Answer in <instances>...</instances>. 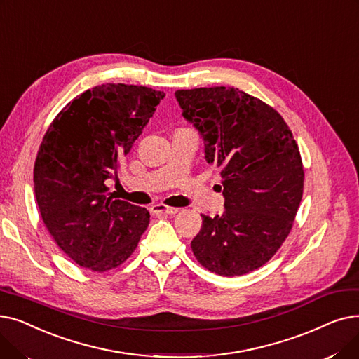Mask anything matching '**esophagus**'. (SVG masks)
Returning a JSON list of instances; mask_svg holds the SVG:
<instances>
[{
	"label": "esophagus",
	"mask_w": 359,
	"mask_h": 359,
	"mask_svg": "<svg viewBox=\"0 0 359 359\" xmlns=\"http://www.w3.org/2000/svg\"><path fill=\"white\" fill-rule=\"evenodd\" d=\"M150 210L153 215H175V213H178L180 209L169 208V206H165V204H153Z\"/></svg>",
	"instance_id": "34e87169"
}]
</instances>
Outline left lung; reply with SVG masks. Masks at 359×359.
I'll use <instances>...</instances> for the list:
<instances>
[{
	"mask_svg": "<svg viewBox=\"0 0 359 359\" xmlns=\"http://www.w3.org/2000/svg\"><path fill=\"white\" fill-rule=\"evenodd\" d=\"M175 96L224 178L225 213L201 215L191 250L216 275H245L266 264L294 226L304 191L298 144L276 109L240 89L198 88Z\"/></svg>",
	"mask_w": 359,
	"mask_h": 359,
	"instance_id": "1",
	"label": "left lung"
}]
</instances>
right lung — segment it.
I'll return each mask as SVG.
<instances>
[{"label": "right lung", "instance_id": "obj_1", "mask_svg": "<svg viewBox=\"0 0 359 359\" xmlns=\"http://www.w3.org/2000/svg\"><path fill=\"white\" fill-rule=\"evenodd\" d=\"M163 92L107 83L76 96L48 127L33 168L43 224L80 267L123 264L149 226L144 208L108 197L107 180L139 139Z\"/></svg>", "mask_w": 359, "mask_h": 359}]
</instances>
